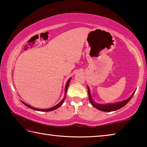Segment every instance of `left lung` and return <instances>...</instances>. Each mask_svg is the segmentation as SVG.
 <instances>
[{"label":"left lung","instance_id":"obj_1","mask_svg":"<svg viewBox=\"0 0 147 147\" xmlns=\"http://www.w3.org/2000/svg\"><path fill=\"white\" fill-rule=\"evenodd\" d=\"M88 95H89V101H90L91 104L94 106V108H96V109H98V110L102 111H106V112H110V111H113L115 110H117V109H120L121 108H123V106H124L127 104L129 101L130 100V99L132 98V96H134V93H135V91L134 92L133 94H131V96L130 98H128V99H126L125 100L121 101V102H116V103H113V104H100L98 103H96L95 102L93 101V98L91 97V94L90 93V89L88 87Z\"/></svg>","mask_w":147,"mask_h":147}]
</instances>
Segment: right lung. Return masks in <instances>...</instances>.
<instances>
[{
  "label": "right lung",
  "mask_w": 147,
  "mask_h": 147,
  "mask_svg": "<svg viewBox=\"0 0 147 147\" xmlns=\"http://www.w3.org/2000/svg\"><path fill=\"white\" fill-rule=\"evenodd\" d=\"M71 78H69V79L68 80L67 82V84H66L65 88V96H64V98H63V99H62V100H61L59 104H57V105L54 106H53V107H52V108H48V109H38V108H34V107H32V106H31L28 105V104H26V103L23 102V101H22V102H23L26 106L28 107V108H31V109H34V110H36V111H53V110H54V109H57L58 108H59V106H61L62 105V104L63 103V102H64V100H65V96H66L67 90V88H68V87H69V82H70V81H71Z\"/></svg>",
  "instance_id": "1"
}]
</instances>
